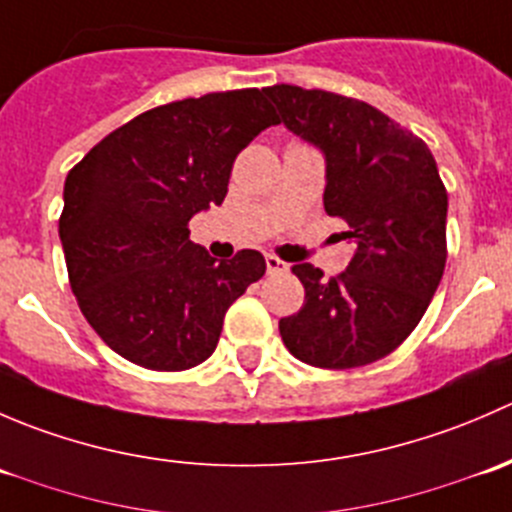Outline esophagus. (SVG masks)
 Wrapping results in <instances>:
<instances>
[{
	"mask_svg": "<svg viewBox=\"0 0 512 512\" xmlns=\"http://www.w3.org/2000/svg\"><path fill=\"white\" fill-rule=\"evenodd\" d=\"M265 265H267V272H270V275H282V272L289 270L287 262H282L280 257H275V255H267Z\"/></svg>",
	"mask_w": 512,
	"mask_h": 512,
	"instance_id": "obj_1",
	"label": "esophagus"
}]
</instances>
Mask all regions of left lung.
<instances>
[{
  "label": "left lung",
  "mask_w": 512,
  "mask_h": 512,
  "mask_svg": "<svg viewBox=\"0 0 512 512\" xmlns=\"http://www.w3.org/2000/svg\"><path fill=\"white\" fill-rule=\"evenodd\" d=\"M287 131L324 158V210L347 220L352 262L334 280L292 272L304 307L280 319L285 347L319 369H354L394 352L421 322L446 267L448 195L421 138L374 106L329 91L270 86Z\"/></svg>",
  "instance_id": "8db88e82"
}]
</instances>
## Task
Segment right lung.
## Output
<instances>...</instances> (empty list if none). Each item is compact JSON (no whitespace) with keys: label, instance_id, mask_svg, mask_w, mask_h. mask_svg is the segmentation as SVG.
Wrapping results in <instances>:
<instances>
[{"label":"right lung","instance_id":"right-lung-1","mask_svg":"<svg viewBox=\"0 0 512 512\" xmlns=\"http://www.w3.org/2000/svg\"><path fill=\"white\" fill-rule=\"evenodd\" d=\"M280 118L257 89L165 103L108 133L66 175L59 237L98 337L153 371L198 366L265 257L215 260L188 220L227 195L237 153Z\"/></svg>","mask_w":512,"mask_h":512}]
</instances>
